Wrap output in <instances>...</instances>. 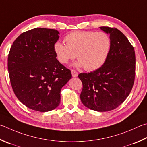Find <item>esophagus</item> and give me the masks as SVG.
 I'll return each instance as SVG.
<instances>
[{
    "instance_id": "1",
    "label": "esophagus",
    "mask_w": 147,
    "mask_h": 147,
    "mask_svg": "<svg viewBox=\"0 0 147 147\" xmlns=\"http://www.w3.org/2000/svg\"><path fill=\"white\" fill-rule=\"evenodd\" d=\"M71 73H72V76H73V77H77L78 76V73H77V72L76 71L74 70H71Z\"/></svg>"
}]
</instances>
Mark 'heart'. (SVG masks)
Listing matches in <instances>:
<instances>
[{
    "mask_svg": "<svg viewBox=\"0 0 147 147\" xmlns=\"http://www.w3.org/2000/svg\"><path fill=\"white\" fill-rule=\"evenodd\" d=\"M66 45L57 42L54 51L58 60L66 63L76 57V66L91 71L100 68L109 57L111 47L109 36L104 32L74 31L66 35Z\"/></svg>",
    "mask_w": 147,
    "mask_h": 147,
    "instance_id": "1",
    "label": "heart"
}]
</instances>
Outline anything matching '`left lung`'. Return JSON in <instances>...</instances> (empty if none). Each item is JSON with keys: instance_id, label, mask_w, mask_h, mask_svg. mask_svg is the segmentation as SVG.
Returning <instances> with one entry per match:
<instances>
[{"instance_id": "1", "label": "left lung", "mask_w": 147, "mask_h": 147, "mask_svg": "<svg viewBox=\"0 0 147 147\" xmlns=\"http://www.w3.org/2000/svg\"><path fill=\"white\" fill-rule=\"evenodd\" d=\"M110 34L111 47L109 57L100 68L80 73L83 84L82 103L91 110L109 111L126 100L134 85L136 57L134 47L124 34L114 28H100Z\"/></svg>"}]
</instances>
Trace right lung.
Segmentation results:
<instances>
[{
	"mask_svg": "<svg viewBox=\"0 0 147 147\" xmlns=\"http://www.w3.org/2000/svg\"><path fill=\"white\" fill-rule=\"evenodd\" d=\"M59 34L56 29L36 28L21 34L11 47L7 69L12 89L18 100L32 110L57 108L61 89L72 77L55 53Z\"/></svg>",
	"mask_w": 147,
	"mask_h": 147,
	"instance_id": "add662e5",
	"label": "right lung"
}]
</instances>
